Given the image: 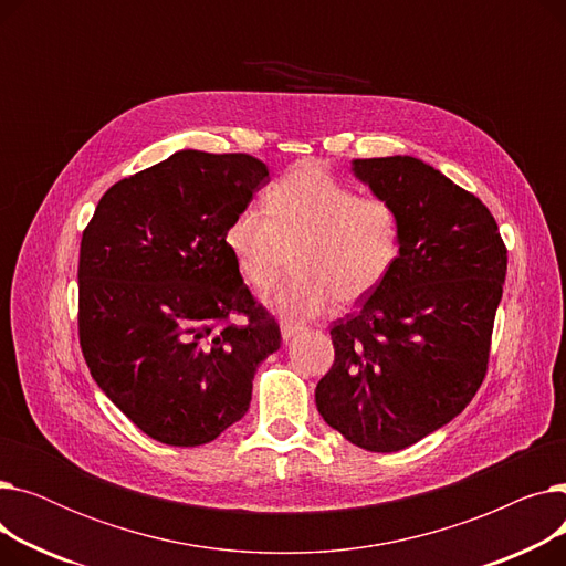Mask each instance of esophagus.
Returning <instances> with one entry per match:
<instances>
[{
	"instance_id": "1",
	"label": "esophagus",
	"mask_w": 566,
	"mask_h": 566,
	"mask_svg": "<svg viewBox=\"0 0 566 566\" xmlns=\"http://www.w3.org/2000/svg\"><path fill=\"white\" fill-rule=\"evenodd\" d=\"M305 328L303 323H295V321H282V325H280V333H282V339L284 342H289L295 333H301Z\"/></svg>"
}]
</instances>
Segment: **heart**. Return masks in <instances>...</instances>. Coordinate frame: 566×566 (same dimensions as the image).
<instances>
[{
    "mask_svg": "<svg viewBox=\"0 0 566 566\" xmlns=\"http://www.w3.org/2000/svg\"><path fill=\"white\" fill-rule=\"evenodd\" d=\"M401 213L378 195H358L314 163L286 171L265 192V211L245 206L222 235L238 277L263 293L293 252L295 273L273 305L286 316H316L335 298L344 305L371 295L399 261Z\"/></svg>",
    "mask_w": 566,
    "mask_h": 566,
    "instance_id": "heart-1",
    "label": "heart"
}]
</instances>
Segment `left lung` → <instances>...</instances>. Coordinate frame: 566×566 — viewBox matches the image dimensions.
I'll return each mask as SVG.
<instances>
[{"mask_svg": "<svg viewBox=\"0 0 566 566\" xmlns=\"http://www.w3.org/2000/svg\"><path fill=\"white\" fill-rule=\"evenodd\" d=\"M401 213V254L360 310L333 323L321 418L369 452H399L454 420L486 376L507 248L489 208L412 156L353 160Z\"/></svg>", "mask_w": 566, "mask_h": 566, "instance_id": "8db88e82", "label": "left lung"}]
</instances>
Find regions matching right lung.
<instances>
[{"label": "right lung", "mask_w": 566, "mask_h": 566, "mask_svg": "<svg viewBox=\"0 0 566 566\" xmlns=\"http://www.w3.org/2000/svg\"><path fill=\"white\" fill-rule=\"evenodd\" d=\"M248 154L176 151L114 184L80 243V346L98 388L174 448L243 418L280 325L238 277L222 235L268 184ZM243 313L245 324L230 316Z\"/></svg>", "instance_id": "add662e5"}]
</instances>
